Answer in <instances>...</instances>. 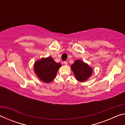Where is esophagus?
Masks as SVG:
<instances>
[{
	"instance_id": "obj_1",
	"label": "esophagus",
	"mask_w": 125,
	"mask_h": 125,
	"mask_svg": "<svg viewBox=\"0 0 125 125\" xmlns=\"http://www.w3.org/2000/svg\"><path fill=\"white\" fill-rule=\"evenodd\" d=\"M64 64H65V65H67L68 64V62H67V61H64Z\"/></svg>"
}]
</instances>
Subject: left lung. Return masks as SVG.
I'll return each mask as SVG.
<instances>
[{"label":"left lung","mask_w":125,"mask_h":125,"mask_svg":"<svg viewBox=\"0 0 125 125\" xmlns=\"http://www.w3.org/2000/svg\"><path fill=\"white\" fill-rule=\"evenodd\" d=\"M75 77L78 81L84 82L88 80L92 75L93 69L87 63L79 60L74 61L71 65Z\"/></svg>","instance_id":"left-lung-1"}]
</instances>
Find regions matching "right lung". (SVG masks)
<instances>
[{"mask_svg":"<svg viewBox=\"0 0 125 125\" xmlns=\"http://www.w3.org/2000/svg\"><path fill=\"white\" fill-rule=\"evenodd\" d=\"M60 63H56L51 57L42 58L36 61L33 69L36 75L42 82L49 83L56 78L59 68L61 67Z\"/></svg>","mask_w":125,"mask_h":125,"instance_id":"right-lung-1","label":"right lung"}]
</instances>
